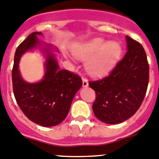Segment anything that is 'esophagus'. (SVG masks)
Here are the masks:
<instances>
[{
  "instance_id": "esophagus-1",
  "label": "esophagus",
  "mask_w": 159,
  "mask_h": 159,
  "mask_svg": "<svg viewBox=\"0 0 159 159\" xmlns=\"http://www.w3.org/2000/svg\"><path fill=\"white\" fill-rule=\"evenodd\" d=\"M89 84H88V81L86 80V79H83V87H88Z\"/></svg>"
}]
</instances>
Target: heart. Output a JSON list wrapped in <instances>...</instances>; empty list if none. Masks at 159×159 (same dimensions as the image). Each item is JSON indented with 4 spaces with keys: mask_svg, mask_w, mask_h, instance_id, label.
<instances>
[{
    "mask_svg": "<svg viewBox=\"0 0 159 159\" xmlns=\"http://www.w3.org/2000/svg\"><path fill=\"white\" fill-rule=\"evenodd\" d=\"M72 53L75 58L85 61V69L93 77H102L114 68L121 55V47L116 42H106L95 38L74 45Z\"/></svg>",
    "mask_w": 159,
    "mask_h": 159,
    "instance_id": "heart-1",
    "label": "heart"
}]
</instances>
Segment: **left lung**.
Masks as SVG:
<instances>
[{"label": "left lung", "instance_id": "1", "mask_svg": "<svg viewBox=\"0 0 159 159\" xmlns=\"http://www.w3.org/2000/svg\"><path fill=\"white\" fill-rule=\"evenodd\" d=\"M127 53L108 76L90 82L96 92L92 109L103 123L116 125L133 116L142 104L149 80V65L143 48L125 37Z\"/></svg>", "mask_w": 159, "mask_h": 159}]
</instances>
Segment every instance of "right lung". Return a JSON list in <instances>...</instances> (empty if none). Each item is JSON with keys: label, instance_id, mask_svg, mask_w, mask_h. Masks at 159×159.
Listing matches in <instances>:
<instances>
[{"label": "right lung", "instance_id": "obj_1", "mask_svg": "<svg viewBox=\"0 0 159 159\" xmlns=\"http://www.w3.org/2000/svg\"><path fill=\"white\" fill-rule=\"evenodd\" d=\"M38 35L43 33H32L17 47L12 69L13 92L29 120L44 127H52L65 120L83 82L79 75L60 69L56 56L59 49L41 41ZM35 48L45 57V73L41 81L29 83L21 77L18 65L24 53Z\"/></svg>", "mask_w": 159, "mask_h": 159}]
</instances>
